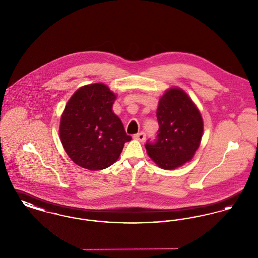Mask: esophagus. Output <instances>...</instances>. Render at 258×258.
I'll return each mask as SVG.
<instances>
[{
	"label": "esophagus",
	"instance_id": "34e87169",
	"mask_svg": "<svg viewBox=\"0 0 258 258\" xmlns=\"http://www.w3.org/2000/svg\"><path fill=\"white\" fill-rule=\"evenodd\" d=\"M134 137H135V139H137V140H139V141H141V142H144L145 139H146V135H145L144 132H141V133L135 135Z\"/></svg>",
	"mask_w": 258,
	"mask_h": 258
}]
</instances>
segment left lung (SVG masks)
I'll list each match as a JSON object with an SVG mask.
<instances>
[{
	"label": "left lung",
	"mask_w": 258,
	"mask_h": 258,
	"mask_svg": "<svg viewBox=\"0 0 258 258\" xmlns=\"http://www.w3.org/2000/svg\"><path fill=\"white\" fill-rule=\"evenodd\" d=\"M157 119V139L145 144L149 157L167 170L191 160L203 134V120L192 100L179 88L167 90L160 98Z\"/></svg>",
	"instance_id": "1"
}]
</instances>
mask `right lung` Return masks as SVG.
<instances>
[{
  "label": "right lung",
  "instance_id": "1",
  "mask_svg": "<svg viewBox=\"0 0 258 258\" xmlns=\"http://www.w3.org/2000/svg\"><path fill=\"white\" fill-rule=\"evenodd\" d=\"M116 95L102 83L78 89L68 101L60 122V138L66 153L89 170L109 167L119 159L126 135L112 106Z\"/></svg>",
  "mask_w": 258,
  "mask_h": 258
}]
</instances>
